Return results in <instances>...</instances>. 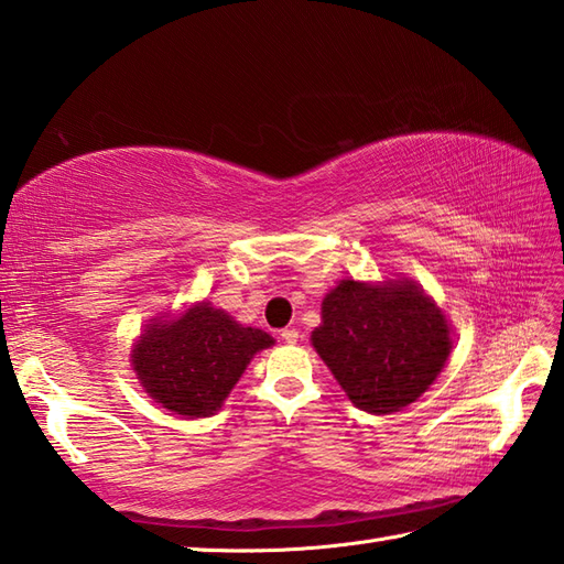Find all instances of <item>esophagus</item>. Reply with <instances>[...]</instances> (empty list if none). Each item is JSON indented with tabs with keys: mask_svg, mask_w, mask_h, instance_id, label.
I'll use <instances>...</instances> for the list:
<instances>
[{
	"mask_svg": "<svg viewBox=\"0 0 564 564\" xmlns=\"http://www.w3.org/2000/svg\"><path fill=\"white\" fill-rule=\"evenodd\" d=\"M297 337H301V334H297V329H295V327H285V329H281V339H283L285 344H295V341H297Z\"/></svg>",
	"mask_w": 564,
	"mask_h": 564,
	"instance_id": "obj_1",
	"label": "esophagus"
}]
</instances>
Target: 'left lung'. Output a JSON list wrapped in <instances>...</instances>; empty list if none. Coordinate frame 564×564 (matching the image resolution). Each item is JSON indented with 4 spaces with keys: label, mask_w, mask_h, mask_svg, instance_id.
<instances>
[{
    "label": "left lung",
    "mask_w": 564,
    "mask_h": 564,
    "mask_svg": "<svg viewBox=\"0 0 564 564\" xmlns=\"http://www.w3.org/2000/svg\"><path fill=\"white\" fill-rule=\"evenodd\" d=\"M313 346L358 410L414 402L451 354L448 322L412 281L382 289L344 279L322 303Z\"/></svg>",
    "instance_id": "8db88e82"
}]
</instances>
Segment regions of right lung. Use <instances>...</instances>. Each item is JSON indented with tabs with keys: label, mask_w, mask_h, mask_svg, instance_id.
Masks as SVG:
<instances>
[{
	"label": "right lung",
	"mask_w": 564,
	"mask_h": 564,
	"mask_svg": "<svg viewBox=\"0 0 564 564\" xmlns=\"http://www.w3.org/2000/svg\"><path fill=\"white\" fill-rule=\"evenodd\" d=\"M271 344L267 332L237 325L223 310L200 303L182 319L150 325L135 344L133 366L154 402L182 416H208L249 358Z\"/></svg>",
	"instance_id": "1"
}]
</instances>
